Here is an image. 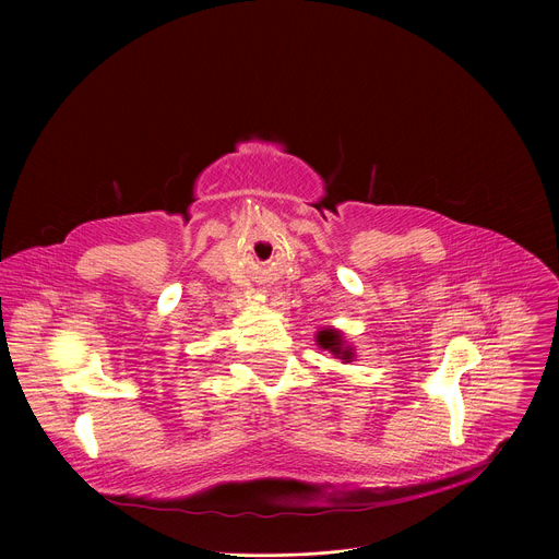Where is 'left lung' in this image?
Here are the masks:
<instances>
[{
    "mask_svg": "<svg viewBox=\"0 0 559 559\" xmlns=\"http://www.w3.org/2000/svg\"><path fill=\"white\" fill-rule=\"evenodd\" d=\"M318 345H321L323 349H330L336 358H343V360L352 358V352L343 347V341H341L338 332H334V330H325L318 334Z\"/></svg>",
    "mask_w": 559,
    "mask_h": 559,
    "instance_id": "1",
    "label": "left lung"
}]
</instances>
